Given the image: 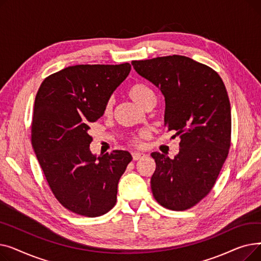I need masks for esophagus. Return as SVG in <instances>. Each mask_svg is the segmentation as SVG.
Listing matches in <instances>:
<instances>
[{
  "mask_svg": "<svg viewBox=\"0 0 261 261\" xmlns=\"http://www.w3.org/2000/svg\"><path fill=\"white\" fill-rule=\"evenodd\" d=\"M144 156H145V154H143V153H138V152H133L132 153V158H133L134 161H139V160L143 159Z\"/></svg>",
  "mask_w": 261,
  "mask_h": 261,
  "instance_id": "34e87169",
  "label": "esophagus"
}]
</instances>
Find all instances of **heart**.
Wrapping results in <instances>:
<instances>
[{"label":"heart","instance_id":"1","mask_svg":"<svg viewBox=\"0 0 261 261\" xmlns=\"http://www.w3.org/2000/svg\"><path fill=\"white\" fill-rule=\"evenodd\" d=\"M127 94L129 97L134 101L138 103L141 107H145L147 103H149L150 101H155V95L154 92L152 91V89L150 88L148 85H146L145 82H134L132 84L128 90H127ZM112 106H113V101L112 99H109L106 105H105V109L103 112L105 114H110L112 111ZM128 142L131 145L134 146H139L141 144V140H140V135H135V134H131L129 135L128 138Z\"/></svg>","mask_w":261,"mask_h":261}]
</instances>
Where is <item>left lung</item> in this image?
Here are the masks:
<instances>
[{"label":"left lung","instance_id":"8db88e82","mask_svg":"<svg viewBox=\"0 0 261 261\" xmlns=\"http://www.w3.org/2000/svg\"><path fill=\"white\" fill-rule=\"evenodd\" d=\"M131 64L161 90L166 105L164 125L181 138L173 159L151 153L156 164L153 197L165 208L189 210L210 194L229 151L231 116L225 86L212 67L180 55Z\"/></svg>","mask_w":261,"mask_h":261}]
</instances>
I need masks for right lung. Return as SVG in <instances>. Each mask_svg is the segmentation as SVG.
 <instances>
[{
	"label": "right lung",
	"mask_w": 261,
	"mask_h": 261,
	"mask_svg": "<svg viewBox=\"0 0 261 261\" xmlns=\"http://www.w3.org/2000/svg\"><path fill=\"white\" fill-rule=\"evenodd\" d=\"M130 71L128 62L68 66L46 77L37 92L32 145L55 198L77 215L99 217L112 210L118 181L132 161L123 150L96 158L89 134Z\"/></svg>",
	"instance_id": "add662e5"
}]
</instances>
